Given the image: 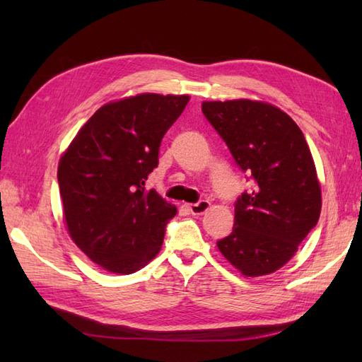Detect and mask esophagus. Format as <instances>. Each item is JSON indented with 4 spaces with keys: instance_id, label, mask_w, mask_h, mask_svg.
<instances>
[{
    "instance_id": "esophagus-1",
    "label": "esophagus",
    "mask_w": 362,
    "mask_h": 362,
    "mask_svg": "<svg viewBox=\"0 0 362 362\" xmlns=\"http://www.w3.org/2000/svg\"><path fill=\"white\" fill-rule=\"evenodd\" d=\"M210 202L209 201H199L197 204H191L189 205V211L191 214H194V216H201L206 210L210 209Z\"/></svg>"
}]
</instances>
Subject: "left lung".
<instances>
[{"mask_svg":"<svg viewBox=\"0 0 362 362\" xmlns=\"http://www.w3.org/2000/svg\"><path fill=\"white\" fill-rule=\"evenodd\" d=\"M202 112L255 183L238 197L233 230L218 249L245 276L279 271L320 216V185L308 143L289 115L271 104L205 101Z\"/></svg>","mask_w":362,"mask_h":362,"instance_id":"left-lung-1","label":"left lung"}]
</instances>
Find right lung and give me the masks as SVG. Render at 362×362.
<instances>
[{
    "label": "right lung",
    "instance_id": "add662e5",
    "mask_svg": "<svg viewBox=\"0 0 362 362\" xmlns=\"http://www.w3.org/2000/svg\"><path fill=\"white\" fill-rule=\"evenodd\" d=\"M188 101L143 93L105 104L59 161L68 233L105 271L136 272L161 249L177 209L144 183L158 165L161 138Z\"/></svg>",
    "mask_w": 362,
    "mask_h": 362
}]
</instances>
